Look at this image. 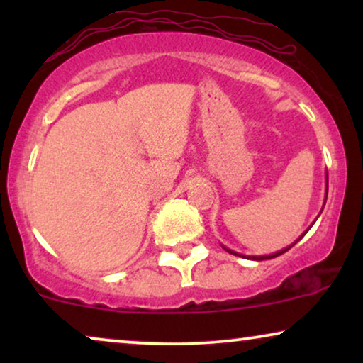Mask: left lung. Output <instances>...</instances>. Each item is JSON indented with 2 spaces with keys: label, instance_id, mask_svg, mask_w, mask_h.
<instances>
[{
  "label": "left lung",
  "instance_id": "8db88e82",
  "mask_svg": "<svg viewBox=\"0 0 363 363\" xmlns=\"http://www.w3.org/2000/svg\"><path fill=\"white\" fill-rule=\"evenodd\" d=\"M327 191H329V177H327V175H325V200H327ZM325 200H324V205H325ZM312 225H314V223H312ZM312 225H311V226H312ZM311 226H309V228H311ZM309 228H307V231H309ZM307 231H306V233H307ZM306 233H304V235H306ZM304 235H301L299 238H297V240H296V242H297V241H301V240H302V238H304ZM296 242H292V245H291V246H287V247H284V250H281V251H277V252H272V255H267V256H245V255H240V252H235V251L228 250V247H225V246H223V247H225V250H226L228 252H231V255H235V256L247 257V259H255V261H264V259H272V257H277V256H281V255H282V252L289 251V250H291V247L296 245Z\"/></svg>",
  "mask_w": 363,
  "mask_h": 363
}]
</instances>
